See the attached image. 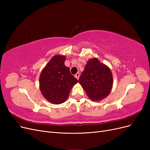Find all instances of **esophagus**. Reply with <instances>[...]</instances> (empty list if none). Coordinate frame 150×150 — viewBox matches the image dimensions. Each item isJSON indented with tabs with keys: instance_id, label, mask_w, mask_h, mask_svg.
Masks as SVG:
<instances>
[{
	"instance_id": "obj_1",
	"label": "esophagus",
	"mask_w": 150,
	"mask_h": 150,
	"mask_svg": "<svg viewBox=\"0 0 150 150\" xmlns=\"http://www.w3.org/2000/svg\"><path fill=\"white\" fill-rule=\"evenodd\" d=\"M75 78L77 79H79V72H78V73H76L75 74Z\"/></svg>"
}]
</instances>
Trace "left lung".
I'll use <instances>...</instances> for the list:
<instances>
[{"label":"left lung","instance_id":"left-lung-1","mask_svg":"<svg viewBox=\"0 0 150 150\" xmlns=\"http://www.w3.org/2000/svg\"><path fill=\"white\" fill-rule=\"evenodd\" d=\"M79 83L89 99L98 101L110 93L113 84L112 75L110 68L94 57L88 61Z\"/></svg>","mask_w":150,"mask_h":150}]
</instances>
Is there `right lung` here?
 Masks as SVG:
<instances>
[{"instance_id":"1","label":"right lung","mask_w":150,"mask_h":150,"mask_svg":"<svg viewBox=\"0 0 150 150\" xmlns=\"http://www.w3.org/2000/svg\"><path fill=\"white\" fill-rule=\"evenodd\" d=\"M66 56L52 57L39 77V88L43 96L52 104H59L67 99L71 90L78 82L64 65Z\"/></svg>"}]
</instances>
